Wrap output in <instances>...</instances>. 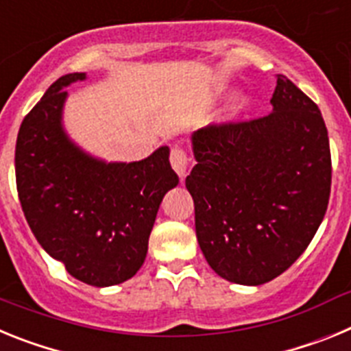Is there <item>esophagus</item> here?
Masks as SVG:
<instances>
[{
    "mask_svg": "<svg viewBox=\"0 0 351 351\" xmlns=\"http://www.w3.org/2000/svg\"><path fill=\"white\" fill-rule=\"evenodd\" d=\"M170 165L176 170V173L179 176L181 181H184L186 173H188V167H190V160L186 156V153L182 149L173 147L172 153H170Z\"/></svg>",
    "mask_w": 351,
    "mask_h": 351,
    "instance_id": "34e87169",
    "label": "esophagus"
}]
</instances>
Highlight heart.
Instances as JSON below:
<instances>
[{"mask_svg":"<svg viewBox=\"0 0 351 351\" xmlns=\"http://www.w3.org/2000/svg\"><path fill=\"white\" fill-rule=\"evenodd\" d=\"M250 107H251L250 96L237 95L234 98V101L230 104V107H228V110H226L225 121H226V123H234V121L241 119V117H243L244 114L250 110Z\"/></svg>","mask_w":351,"mask_h":351,"instance_id":"b5f03b06","label":"heart"}]
</instances>
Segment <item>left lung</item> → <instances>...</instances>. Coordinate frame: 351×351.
I'll return each mask as SVG.
<instances>
[{
  "label": "left lung",
  "instance_id": "left-lung-1",
  "mask_svg": "<svg viewBox=\"0 0 351 351\" xmlns=\"http://www.w3.org/2000/svg\"><path fill=\"white\" fill-rule=\"evenodd\" d=\"M272 110L191 135L186 178L195 230L223 280L258 287L295 262L315 237L330 195V147L320 108L278 75Z\"/></svg>",
  "mask_w": 351,
  "mask_h": 351
}]
</instances>
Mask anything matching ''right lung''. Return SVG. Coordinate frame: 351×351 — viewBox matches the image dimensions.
I'll use <instances>...</instances> for the list:
<instances>
[{
	"mask_svg": "<svg viewBox=\"0 0 351 351\" xmlns=\"http://www.w3.org/2000/svg\"><path fill=\"white\" fill-rule=\"evenodd\" d=\"M88 73L60 77L24 117L15 145L19 200L31 232L68 274L112 287L137 274L160 204L179 184L169 145L138 161H105L64 128V104Z\"/></svg>",
	"mask_w": 351,
	"mask_h": 351,
	"instance_id": "1",
	"label": "right lung"
}]
</instances>
